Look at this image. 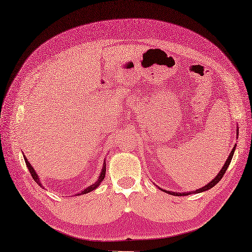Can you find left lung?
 <instances>
[{"mask_svg": "<svg viewBox=\"0 0 252 252\" xmlns=\"http://www.w3.org/2000/svg\"><path fill=\"white\" fill-rule=\"evenodd\" d=\"M237 135H238V130H237ZM235 147L236 146H234L233 147V149H232V151H231V153H230V156H229V158H228V159L225 160V163H224V165H223V167L221 168V170L219 171V173L218 175L215 177V179L214 180H212V181L208 184V185H205L204 188H202V189H197V190H195V191H191V192H175V191H169V190H164L165 192H167V193H170V195H172V196H188V195H190V193H192V192H201V191H205V190H208V189H211L213 186H215L219 181H220L221 180V178L223 177V175H224V172L227 171V169H228V167H229V165H230V163H231V159H232V157H233V154H234V150H235Z\"/></svg>", "mask_w": 252, "mask_h": 252, "instance_id": "obj_1", "label": "left lung"}]
</instances>
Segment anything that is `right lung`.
<instances>
[{
  "label": "right lung",
  "instance_id": "add662e5",
  "mask_svg": "<svg viewBox=\"0 0 252 252\" xmlns=\"http://www.w3.org/2000/svg\"><path fill=\"white\" fill-rule=\"evenodd\" d=\"M24 160H25V163H27V166H28V168H29V170H30V172H31L32 178H33V179L35 180V182H36L38 185H40L41 188H42V185H41V183H40V181H39V178H38L37 173L35 172L34 168H33V167L31 166V164H30V162L28 160V158H25V157H24ZM105 171H106V168H105V164H104V166H103V168H102V171H101V173H100V176H99L98 181H96L94 184L88 186L87 189H85L84 190H82L81 192L77 193V196H79V195H84V193H87V192L92 191V190H94V189H95L96 188H98V186L100 185V183L103 181V180H104V177H105Z\"/></svg>",
  "mask_w": 252,
  "mask_h": 252
}]
</instances>
